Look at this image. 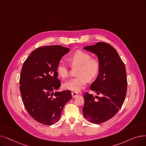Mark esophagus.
<instances>
[{"instance_id": "1", "label": "esophagus", "mask_w": 146, "mask_h": 146, "mask_svg": "<svg viewBox=\"0 0 146 146\" xmlns=\"http://www.w3.org/2000/svg\"><path fill=\"white\" fill-rule=\"evenodd\" d=\"M72 97L73 98H75V97H76L78 96L79 93L76 92H72Z\"/></svg>"}]
</instances>
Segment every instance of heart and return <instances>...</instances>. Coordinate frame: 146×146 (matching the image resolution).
<instances>
[{"label":"heart","instance_id":"1","mask_svg":"<svg viewBox=\"0 0 146 146\" xmlns=\"http://www.w3.org/2000/svg\"><path fill=\"white\" fill-rule=\"evenodd\" d=\"M72 66H78L77 75L78 76L70 79L65 82L63 86L66 90L78 92L83 88L88 80L96 78L100 70V62L97 58H91L90 54L83 50H78L68 56ZM56 70L62 78L68 75V68L64 62L60 61L56 66Z\"/></svg>","mask_w":146,"mask_h":146}]
</instances>
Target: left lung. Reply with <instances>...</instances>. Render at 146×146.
<instances>
[{"instance_id":"8db88e82","label":"left lung","mask_w":146,"mask_h":146,"mask_svg":"<svg viewBox=\"0 0 146 146\" xmlns=\"http://www.w3.org/2000/svg\"><path fill=\"white\" fill-rule=\"evenodd\" d=\"M84 49L98 57L100 70L90 89L102 96L84 94V116L90 122L100 124L115 116L124 102L127 90L126 68L116 50L109 43L98 42Z\"/></svg>"}]
</instances>
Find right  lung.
<instances>
[{
	"instance_id": "obj_1",
	"label": "right lung",
	"mask_w": 146,
	"mask_h": 146,
	"mask_svg": "<svg viewBox=\"0 0 146 146\" xmlns=\"http://www.w3.org/2000/svg\"><path fill=\"white\" fill-rule=\"evenodd\" d=\"M70 49L60 45L38 48L24 61L20 79L22 100L29 115L46 125L57 122L64 105L72 96L70 91L60 88L56 67Z\"/></svg>"
}]
</instances>
